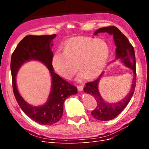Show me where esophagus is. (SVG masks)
I'll return each instance as SVG.
<instances>
[{
  "label": "esophagus",
  "instance_id": "esophagus-1",
  "mask_svg": "<svg viewBox=\"0 0 149 149\" xmlns=\"http://www.w3.org/2000/svg\"><path fill=\"white\" fill-rule=\"evenodd\" d=\"M77 88H78L79 91H82L83 90V87L82 86H77Z\"/></svg>",
  "mask_w": 149,
  "mask_h": 149
}]
</instances>
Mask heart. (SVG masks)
I'll use <instances>...</instances> for the list:
<instances>
[{
  "label": "heart",
  "mask_w": 149,
  "mask_h": 149,
  "mask_svg": "<svg viewBox=\"0 0 149 149\" xmlns=\"http://www.w3.org/2000/svg\"><path fill=\"white\" fill-rule=\"evenodd\" d=\"M109 55L107 44L102 40L79 36L70 38L65 43V50L58 49L52 58V65L56 73L70 79L81 70L76 81L97 77L104 68ZM79 66H77V65Z\"/></svg>",
  "instance_id": "heart-1"
}]
</instances>
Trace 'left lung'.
Masks as SVG:
<instances>
[{
    "mask_svg": "<svg viewBox=\"0 0 149 149\" xmlns=\"http://www.w3.org/2000/svg\"><path fill=\"white\" fill-rule=\"evenodd\" d=\"M105 32L113 36L114 44L116 47V58L111 62H114L116 60H119L121 63L132 71L134 76L130 89L127 95L122 100L116 102L106 101L101 96L99 90V83L102 77L104 71L96 80L86 84V86L84 88V93L91 94L97 102V107L91 112V115L94 118L104 121L114 119L124 109L131 100L136 84V57L134 49L132 45L130 43L125 36L114 26L101 28L97 30L93 35H97V33Z\"/></svg>",
    "mask_w": 149,
    "mask_h": 149,
    "instance_id": "left-lung-1",
    "label": "left lung"
}]
</instances>
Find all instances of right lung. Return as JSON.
I'll return each mask as SVG.
<instances>
[{"instance_id": "obj_1", "label": "right lung", "mask_w": 149, "mask_h": 149, "mask_svg": "<svg viewBox=\"0 0 149 149\" xmlns=\"http://www.w3.org/2000/svg\"><path fill=\"white\" fill-rule=\"evenodd\" d=\"M52 35H28L22 39L13 52L10 62L13 93L19 106L28 117L36 123L50 125L59 121L63 111V104L68 97L78 93L77 88L70 84L54 72L52 65L53 40ZM30 61L42 62L50 71L52 84L51 92L46 103L33 106L22 97L17 90L16 77L22 65Z\"/></svg>"}]
</instances>
